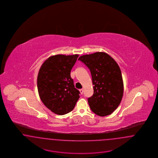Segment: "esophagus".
<instances>
[{
    "mask_svg": "<svg viewBox=\"0 0 158 158\" xmlns=\"http://www.w3.org/2000/svg\"><path fill=\"white\" fill-rule=\"evenodd\" d=\"M79 91H80V92H81V94H82V95L83 93V89H80Z\"/></svg>",
    "mask_w": 158,
    "mask_h": 158,
    "instance_id": "1",
    "label": "esophagus"
}]
</instances>
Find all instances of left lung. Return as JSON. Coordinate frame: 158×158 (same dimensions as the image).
I'll list each match as a JSON object with an SVG mask.
<instances>
[{"instance_id": "obj_1", "label": "left lung", "mask_w": 158, "mask_h": 158, "mask_svg": "<svg viewBox=\"0 0 158 158\" xmlns=\"http://www.w3.org/2000/svg\"><path fill=\"white\" fill-rule=\"evenodd\" d=\"M78 60L90 70L94 94L88 98L91 110L99 116L111 114L118 106L123 95V81L118 64L103 52L83 55Z\"/></svg>"}]
</instances>
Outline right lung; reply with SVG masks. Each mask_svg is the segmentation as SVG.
Returning a JSON list of instances; mask_svg holds the SVG:
<instances>
[{
	"instance_id": "right-lung-1",
	"label": "right lung",
	"mask_w": 158,
	"mask_h": 158,
	"mask_svg": "<svg viewBox=\"0 0 158 158\" xmlns=\"http://www.w3.org/2000/svg\"><path fill=\"white\" fill-rule=\"evenodd\" d=\"M79 55L58 54L47 59L40 68L37 77L40 97L47 108L56 114L72 111L79 98L70 71Z\"/></svg>"
}]
</instances>
